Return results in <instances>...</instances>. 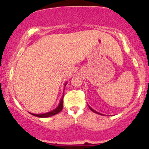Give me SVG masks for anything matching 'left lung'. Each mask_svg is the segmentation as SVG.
<instances>
[{
    "label": "left lung",
    "mask_w": 149,
    "mask_h": 149,
    "mask_svg": "<svg viewBox=\"0 0 149 149\" xmlns=\"http://www.w3.org/2000/svg\"><path fill=\"white\" fill-rule=\"evenodd\" d=\"M88 107H89V108H90V110H91V111H92V112L95 113H97V114H100V115H102V116H104V115H103V114L97 112V111H95V110H94V109H92V108H91V107H90V106H88Z\"/></svg>",
    "instance_id": "1"
}]
</instances>
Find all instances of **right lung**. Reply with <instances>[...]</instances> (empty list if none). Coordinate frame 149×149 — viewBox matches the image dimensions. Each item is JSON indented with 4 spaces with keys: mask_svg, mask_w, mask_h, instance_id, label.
<instances>
[{
    "mask_svg": "<svg viewBox=\"0 0 149 149\" xmlns=\"http://www.w3.org/2000/svg\"><path fill=\"white\" fill-rule=\"evenodd\" d=\"M66 83H66L64 84V88H65V86H66ZM63 98H64V95H63L62 97H61L60 102H59V105L57 106V107L56 108V109H54V110L45 113H41V114L32 113H30V112H29V113H31V115H33L34 116H36V117H38V118H47V117H50V116H52L55 115V114H57L58 113L60 112L62 110V109H63Z\"/></svg>",
    "mask_w": 149,
    "mask_h": 149,
    "instance_id": "1",
    "label": "right lung"
}]
</instances>
